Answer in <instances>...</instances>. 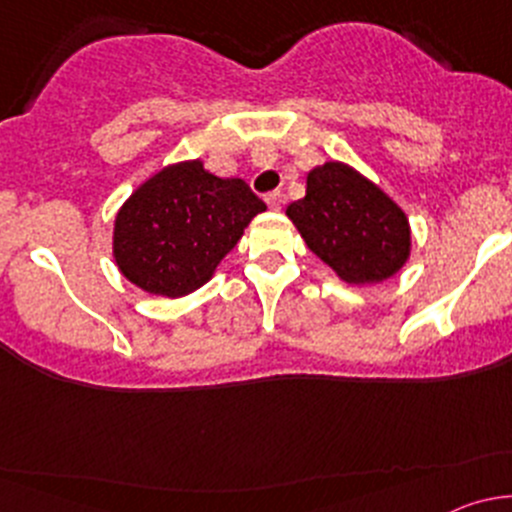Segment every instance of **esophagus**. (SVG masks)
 <instances>
[{"instance_id": "1", "label": "esophagus", "mask_w": 512, "mask_h": 512, "mask_svg": "<svg viewBox=\"0 0 512 512\" xmlns=\"http://www.w3.org/2000/svg\"><path fill=\"white\" fill-rule=\"evenodd\" d=\"M265 200H267V205H270V208L277 210L282 203H285V195H282L280 190H272V193L265 195Z\"/></svg>"}]
</instances>
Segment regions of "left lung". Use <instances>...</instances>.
Listing matches in <instances>:
<instances>
[{"label": "left lung", "instance_id": "1", "mask_svg": "<svg viewBox=\"0 0 512 512\" xmlns=\"http://www.w3.org/2000/svg\"><path fill=\"white\" fill-rule=\"evenodd\" d=\"M287 215L309 250L349 285L386 280L409 260L404 210L344 163L314 168L307 195L289 205Z\"/></svg>", "mask_w": 512, "mask_h": 512}]
</instances>
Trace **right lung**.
Instances as JSON below:
<instances>
[{
	"label": "right lung",
	"mask_w": 512,
	"mask_h": 512,
	"mask_svg": "<svg viewBox=\"0 0 512 512\" xmlns=\"http://www.w3.org/2000/svg\"><path fill=\"white\" fill-rule=\"evenodd\" d=\"M265 208L245 180L218 178L200 160L168 165L118 210L113 257L133 285L183 297L213 277Z\"/></svg>",
	"instance_id": "1"
}]
</instances>
